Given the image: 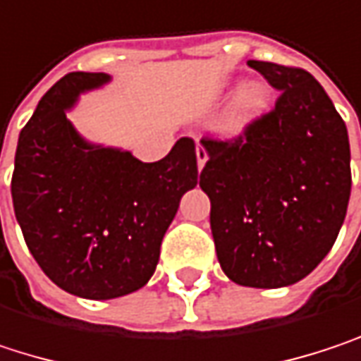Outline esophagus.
Segmentation results:
<instances>
[{
    "label": "esophagus",
    "instance_id": "obj_1",
    "mask_svg": "<svg viewBox=\"0 0 361 361\" xmlns=\"http://www.w3.org/2000/svg\"><path fill=\"white\" fill-rule=\"evenodd\" d=\"M205 161H207V147L203 143H197V168L200 170L205 166Z\"/></svg>",
    "mask_w": 361,
    "mask_h": 361
}]
</instances>
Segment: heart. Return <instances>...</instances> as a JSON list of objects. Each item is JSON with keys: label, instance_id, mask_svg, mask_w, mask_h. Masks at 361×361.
<instances>
[{"label": "heart", "instance_id": "obj_1", "mask_svg": "<svg viewBox=\"0 0 361 361\" xmlns=\"http://www.w3.org/2000/svg\"><path fill=\"white\" fill-rule=\"evenodd\" d=\"M268 91L264 85L259 82H251L245 89H241V93L235 99V108H233V118L231 124L233 128H243L247 126L251 120H255L257 116L268 110Z\"/></svg>", "mask_w": 361, "mask_h": 361}]
</instances>
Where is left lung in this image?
<instances>
[{
    "instance_id": "obj_1",
    "label": "left lung",
    "mask_w": 361,
    "mask_h": 361,
    "mask_svg": "<svg viewBox=\"0 0 361 361\" xmlns=\"http://www.w3.org/2000/svg\"><path fill=\"white\" fill-rule=\"evenodd\" d=\"M247 66L281 93L237 137L203 135L200 187L224 274L279 289L307 276L337 241L351 193L349 137L310 72L259 60Z\"/></svg>"
}]
</instances>
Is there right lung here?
<instances>
[{"instance_id": "add662e5", "label": "right lung", "mask_w": 361, "mask_h": 361, "mask_svg": "<svg viewBox=\"0 0 361 361\" xmlns=\"http://www.w3.org/2000/svg\"><path fill=\"white\" fill-rule=\"evenodd\" d=\"M104 72H70L39 102L16 147L14 214L41 270L68 293L114 299L156 272L180 197L197 185L195 141L183 137L159 161L85 143L66 110Z\"/></svg>"}]
</instances>
